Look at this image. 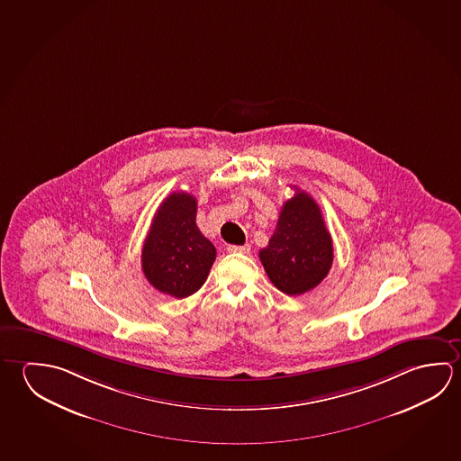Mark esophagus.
Returning <instances> with one entry per match:
<instances>
[{
    "instance_id": "1",
    "label": "esophagus",
    "mask_w": 461,
    "mask_h": 461,
    "mask_svg": "<svg viewBox=\"0 0 461 461\" xmlns=\"http://www.w3.org/2000/svg\"><path fill=\"white\" fill-rule=\"evenodd\" d=\"M227 250L228 252H231V254H249L250 248L249 244H244V246H233V244H230Z\"/></svg>"
}]
</instances>
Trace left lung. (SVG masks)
Masks as SVG:
<instances>
[{"label": "left lung", "mask_w": 461, "mask_h": 461, "mask_svg": "<svg viewBox=\"0 0 461 461\" xmlns=\"http://www.w3.org/2000/svg\"><path fill=\"white\" fill-rule=\"evenodd\" d=\"M258 258L270 282L285 294L298 296L322 282L333 262V242L311 195L296 189L283 203L274 236Z\"/></svg>", "instance_id": "8db88e82"}]
</instances>
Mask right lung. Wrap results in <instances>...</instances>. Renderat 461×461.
Returning a JSON list of instances; mask_svg holds the SVG:
<instances>
[{
  "mask_svg": "<svg viewBox=\"0 0 461 461\" xmlns=\"http://www.w3.org/2000/svg\"><path fill=\"white\" fill-rule=\"evenodd\" d=\"M197 201L185 191L168 195L155 213L142 248V270L155 290L187 298L203 286L217 256L195 225Z\"/></svg>",
  "mask_w": 461,
  "mask_h": 461,
  "instance_id": "obj_1",
  "label": "right lung"
}]
</instances>
